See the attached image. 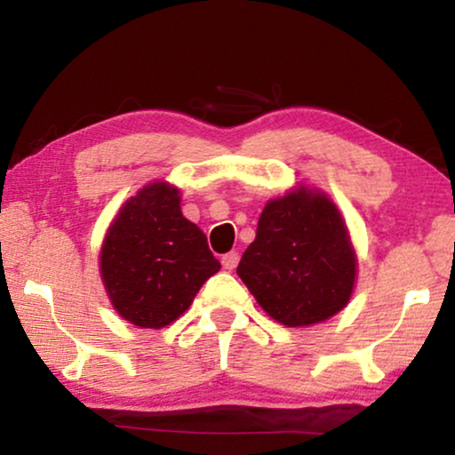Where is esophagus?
I'll return each instance as SVG.
<instances>
[{
	"label": "esophagus",
	"mask_w": 455,
	"mask_h": 455,
	"mask_svg": "<svg viewBox=\"0 0 455 455\" xmlns=\"http://www.w3.org/2000/svg\"><path fill=\"white\" fill-rule=\"evenodd\" d=\"M238 260H240L238 252H228V254H223V257H221L223 269H228V271L235 269V267H238Z\"/></svg>",
	"instance_id": "esophagus-1"
}]
</instances>
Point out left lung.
<instances>
[{"label": "left lung", "mask_w": 455, "mask_h": 455, "mask_svg": "<svg viewBox=\"0 0 455 455\" xmlns=\"http://www.w3.org/2000/svg\"><path fill=\"white\" fill-rule=\"evenodd\" d=\"M238 275L273 319L307 327L339 313L356 279V252L331 198L307 186L265 204Z\"/></svg>", "instance_id": "1"}]
</instances>
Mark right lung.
<instances>
[{"label":"right lung","mask_w":455,"mask_h":455,"mask_svg":"<svg viewBox=\"0 0 455 455\" xmlns=\"http://www.w3.org/2000/svg\"><path fill=\"white\" fill-rule=\"evenodd\" d=\"M221 269L207 235L180 211V190L153 182L126 201L105 234L101 277L122 319L161 329L186 313Z\"/></svg>","instance_id":"1"}]
</instances>
